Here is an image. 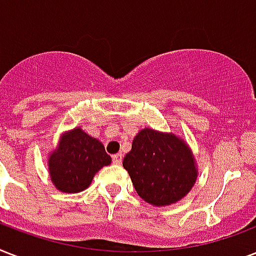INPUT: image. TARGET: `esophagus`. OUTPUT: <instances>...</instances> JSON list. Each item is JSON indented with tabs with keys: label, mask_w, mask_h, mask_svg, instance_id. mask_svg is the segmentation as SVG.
<instances>
[{
	"label": "esophagus",
	"mask_w": 256,
	"mask_h": 256,
	"mask_svg": "<svg viewBox=\"0 0 256 256\" xmlns=\"http://www.w3.org/2000/svg\"><path fill=\"white\" fill-rule=\"evenodd\" d=\"M112 164H122V154H120V152H118V154H116V156H112Z\"/></svg>",
	"instance_id": "1"
}]
</instances>
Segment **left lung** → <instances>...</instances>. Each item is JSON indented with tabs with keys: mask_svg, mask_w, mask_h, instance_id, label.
<instances>
[{
	"mask_svg": "<svg viewBox=\"0 0 256 256\" xmlns=\"http://www.w3.org/2000/svg\"><path fill=\"white\" fill-rule=\"evenodd\" d=\"M136 194L152 206H170L186 196L198 178L190 146L172 132L142 128L124 158Z\"/></svg>",
	"mask_w": 256,
	"mask_h": 256,
	"instance_id": "1",
	"label": "left lung"
}]
</instances>
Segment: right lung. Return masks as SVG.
Returning a JSON list of instances; mask_svg holds the SVG:
<instances>
[{
    "label": "right lung",
    "mask_w": 256,
    "mask_h": 256,
    "mask_svg": "<svg viewBox=\"0 0 256 256\" xmlns=\"http://www.w3.org/2000/svg\"><path fill=\"white\" fill-rule=\"evenodd\" d=\"M112 164L104 144L82 128L62 132L60 142L48 156L50 180L57 190L76 194L86 190L94 175Z\"/></svg>",
    "instance_id": "right-lung-1"
}]
</instances>
